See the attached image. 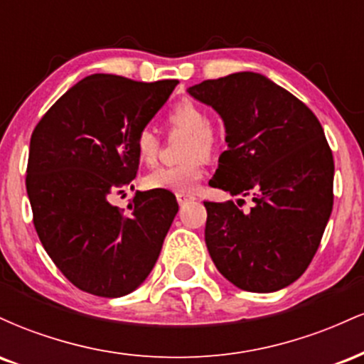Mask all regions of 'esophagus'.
Here are the masks:
<instances>
[{
  "mask_svg": "<svg viewBox=\"0 0 364 364\" xmlns=\"http://www.w3.org/2000/svg\"><path fill=\"white\" fill-rule=\"evenodd\" d=\"M193 198L195 196L190 193H176V200L179 203H185V202H188V200H193Z\"/></svg>",
  "mask_w": 364,
  "mask_h": 364,
  "instance_id": "obj_1",
  "label": "esophagus"
}]
</instances>
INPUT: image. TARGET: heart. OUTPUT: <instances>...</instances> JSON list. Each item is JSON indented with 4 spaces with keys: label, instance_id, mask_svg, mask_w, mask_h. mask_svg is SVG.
<instances>
[{
    "label": "heart",
    "instance_id": "heart-1",
    "mask_svg": "<svg viewBox=\"0 0 364 364\" xmlns=\"http://www.w3.org/2000/svg\"><path fill=\"white\" fill-rule=\"evenodd\" d=\"M168 123L174 132H186L181 144L178 164L159 166L145 176L144 183L150 190H169L188 193L196 186L203 174L205 157L215 156L220 147V136L210 124V116L200 104L183 99L168 111ZM136 156L145 164H154L161 150V139L152 127H141L135 135Z\"/></svg>",
    "mask_w": 364,
    "mask_h": 364
}]
</instances>
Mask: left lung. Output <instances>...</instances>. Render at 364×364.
Masks as SVG:
<instances>
[{"label": "left lung", "instance_id": "left-lung-1", "mask_svg": "<svg viewBox=\"0 0 364 364\" xmlns=\"http://www.w3.org/2000/svg\"><path fill=\"white\" fill-rule=\"evenodd\" d=\"M219 112L228 150L210 186L253 196L203 202L205 243L217 270L236 287L274 292L308 269L333 205V157L306 104L263 75L241 72L188 89Z\"/></svg>", "mask_w": 364, "mask_h": 364}]
</instances>
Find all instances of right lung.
I'll use <instances>...</instances> for the list:
<instances>
[{
	"label": "right lung",
	"instance_id": "1",
	"mask_svg": "<svg viewBox=\"0 0 364 364\" xmlns=\"http://www.w3.org/2000/svg\"><path fill=\"white\" fill-rule=\"evenodd\" d=\"M178 80L85 77L61 95L31 136L27 195L34 228L54 265L80 291L119 298L156 265L178 214L169 190L136 191L127 210L111 196L139 171L135 135Z\"/></svg>",
	"mask_w": 364,
	"mask_h": 364
}]
</instances>
